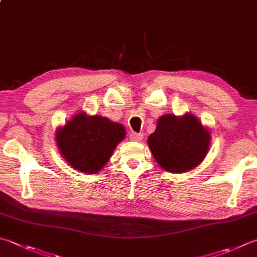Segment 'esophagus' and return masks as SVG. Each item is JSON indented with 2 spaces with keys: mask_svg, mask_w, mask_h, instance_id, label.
Returning a JSON list of instances; mask_svg holds the SVG:
<instances>
[{
  "mask_svg": "<svg viewBox=\"0 0 257 257\" xmlns=\"http://www.w3.org/2000/svg\"><path fill=\"white\" fill-rule=\"evenodd\" d=\"M143 139V134H141V133H134V132H132L130 134V140H132V141H137V142H139V141H141V140Z\"/></svg>",
  "mask_w": 257,
  "mask_h": 257,
  "instance_id": "esophagus-1",
  "label": "esophagus"
}]
</instances>
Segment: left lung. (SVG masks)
<instances>
[{
	"instance_id": "obj_1",
	"label": "left lung",
	"mask_w": 257,
	"mask_h": 257,
	"mask_svg": "<svg viewBox=\"0 0 257 257\" xmlns=\"http://www.w3.org/2000/svg\"><path fill=\"white\" fill-rule=\"evenodd\" d=\"M148 144L159 166L173 173L191 170L202 162L210 147V132L195 115H163Z\"/></svg>"
}]
</instances>
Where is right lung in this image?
<instances>
[{"mask_svg": "<svg viewBox=\"0 0 257 257\" xmlns=\"http://www.w3.org/2000/svg\"><path fill=\"white\" fill-rule=\"evenodd\" d=\"M125 138L122 124L101 116L76 114L56 131V142L67 163L84 173H97Z\"/></svg>", "mask_w": 257, "mask_h": 257, "instance_id": "1", "label": "right lung"}]
</instances>
